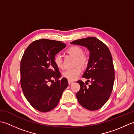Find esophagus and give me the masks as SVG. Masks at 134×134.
<instances>
[{
  "label": "esophagus",
  "instance_id": "obj_1",
  "mask_svg": "<svg viewBox=\"0 0 134 134\" xmlns=\"http://www.w3.org/2000/svg\"><path fill=\"white\" fill-rule=\"evenodd\" d=\"M68 82H69V85H71V84H72V83H74V81H68Z\"/></svg>",
  "mask_w": 134,
  "mask_h": 134
}]
</instances>
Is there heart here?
Segmentation results:
<instances>
[{"instance_id": "1", "label": "heart", "mask_w": 134, "mask_h": 134, "mask_svg": "<svg viewBox=\"0 0 134 134\" xmlns=\"http://www.w3.org/2000/svg\"><path fill=\"white\" fill-rule=\"evenodd\" d=\"M66 52L69 55H71L75 58V65L79 64V65H76L75 67L72 69H69L63 72V75L64 78H67L69 81H74L77 78L81 73L82 69L80 66L82 67H85L88 63L89 59L86 55L83 53V51L82 48L80 47L74 46L70 47L67 49ZM53 61L59 69H63V64L62 56L58 53L54 57Z\"/></svg>"}]
</instances>
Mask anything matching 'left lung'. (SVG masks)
I'll use <instances>...</instances> for the list:
<instances>
[{
  "label": "left lung",
  "mask_w": 134,
  "mask_h": 134,
  "mask_svg": "<svg viewBox=\"0 0 134 134\" xmlns=\"http://www.w3.org/2000/svg\"><path fill=\"white\" fill-rule=\"evenodd\" d=\"M86 47L90 51L89 60L83 77L86 82L78 81L80 90L76 94L79 103L90 110L99 109L106 103L113 90L115 69L109 48L94 37L76 40L71 42Z\"/></svg>",
  "instance_id": "left-lung-1"
}]
</instances>
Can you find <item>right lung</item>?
Wrapping results in <instances>:
<instances>
[{
	"label": "right lung",
	"instance_id": "1",
	"mask_svg": "<svg viewBox=\"0 0 134 134\" xmlns=\"http://www.w3.org/2000/svg\"><path fill=\"white\" fill-rule=\"evenodd\" d=\"M66 47L63 42L40 39L32 42L21 61V85L29 104L40 112H47L58 105L63 92L69 85L60 78L54 57Z\"/></svg>",
	"mask_w": 134,
	"mask_h": 134
}]
</instances>
